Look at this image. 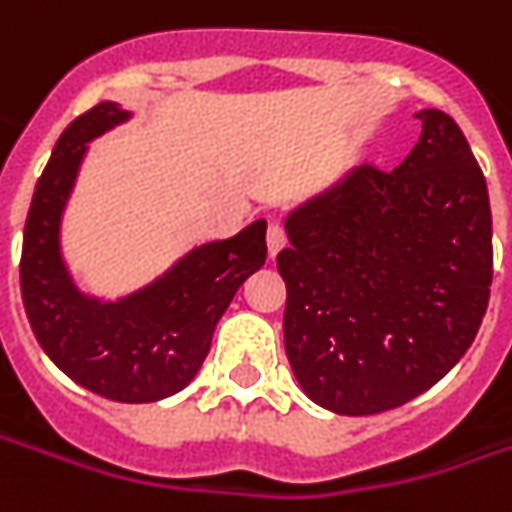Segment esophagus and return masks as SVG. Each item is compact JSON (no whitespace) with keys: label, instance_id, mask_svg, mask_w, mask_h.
<instances>
[{"label":"esophagus","instance_id":"34e87169","mask_svg":"<svg viewBox=\"0 0 512 512\" xmlns=\"http://www.w3.org/2000/svg\"><path fill=\"white\" fill-rule=\"evenodd\" d=\"M266 243H269V255H277L285 246V229L280 224H271L269 232H266Z\"/></svg>","mask_w":512,"mask_h":512}]
</instances>
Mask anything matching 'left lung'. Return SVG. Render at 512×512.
<instances>
[{
	"instance_id": "8db88e82",
	"label": "left lung",
	"mask_w": 512,
	"mask_h": 512,
	"mask_svg": "<svg viewBox=\"0 0 512 512\" xmlns=\"http://www.w3.org/2000/svg\"><path fill=\"white\" fill-rule=\"evenodd\" d=\"M395 170L358 165L285 215V353L336 415H378L434 387L488 311L485 176L448 114L423 109Z\"/></svg>"
}]
</instances>
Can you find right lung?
I'll return each mask as SVG.
<instances>
[{"label": "right lung", "mask_w": 512, "mask_h": 512, "mask_svg": "<svg viewBox=\"0 0 512 512\" xmlns=\"http://www.w3.org/2000/svg\"><path fill=\"white\" fill-rule=\"evenodd\" d=\"M134 114L103 100L66 125L30 201L22 243V300L30 328L55 367L95 395L154 403L201 370L212 333L235 291L266 263V221L207 241L131 294L83 291L66 263L61 224L89 142Z\"/></svg>", "instance_id": "add662e5"}]
</instances>
